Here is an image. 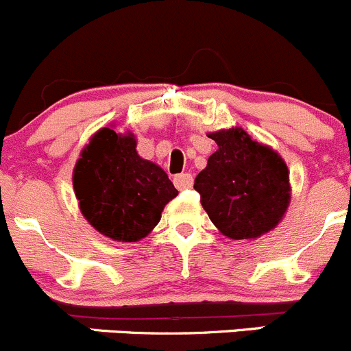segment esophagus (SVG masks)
<instances>
[{
	"mask_svg": "<svg viewBox=\"0 0 351 351\" xmlns=\"http://www.w3.org/2000/svg\"><path fill=\"white\" fill-rule=\"evenodd\" d=\"M174 184L179 191L191 189L193 187V176L191 174H179L174 177Z\"/></svg>",
	"mask_w": 351,
	"mask_h": 351,
	"instance_id": "esophagus-1",
	"label": "esophagus"
}]
</instances>
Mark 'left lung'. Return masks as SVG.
Wrapping results in <instances>:
<instances>
[{
	"label": "left lung",
	"mask_w": 351,
	"mask_h": 351,
	"mask_svg": "<svg viewBox=\"0 0 351 351\" xmlns=\"http://www.w3.org/2000/svg\"><path fill=\"white\" fill-rule=\"evenodd\" d=\"M218 150L194 179L201 204L227 237L256 239L278 225L290 201L289 169L241 128L210 133Z\"/></svg>",
	"instance_id": "obj_1"
}]
</instances>
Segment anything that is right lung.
I'll use <instances>...</instances> for the list:
<instances>
[{
    "mask_svg": "<svg viewBox=\"0 0 351 351\" xmlns=\"http://www.w3.org/2000/svg\"><path fill=\"white\" fill-rule=\"evenodd\" d=\"M73 187L90 225L123 242L147 237L179 194L158 165L138 155L133 134L123 136L110 128H102L83 148Z\"/></svg>",
    "mask_w": 351,
    "mask_h": 351,
    "instance_id": "obj_1",
    "label": "right lung"
}]
</instances>
